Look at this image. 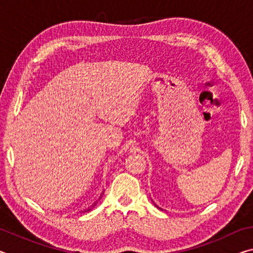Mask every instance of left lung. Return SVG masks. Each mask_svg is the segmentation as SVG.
Here are the masks:
<instances>
[{
  "mask_svg": "<svg viewBox=\"0 0 253 253\" xmlns=\"http://www.w3.org/2000/svg\"><path fill=\"white\" fill-rule=\"evenodd\" d=\"M156 207H157V205H156Z\"/></svg>",
  "mask_w": 253,
  "mask_h": 253,
  "instance_id": "8db88e82",
  "label": "left lung"
}]
</instances>
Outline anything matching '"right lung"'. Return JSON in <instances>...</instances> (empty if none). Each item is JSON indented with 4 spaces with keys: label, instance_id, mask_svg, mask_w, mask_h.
I'll list each match as a JSON object with an SVG mask.
<instances>
[{
    "label": "right lung",
    "instance_id": "1",
    "mask_svg": "<svg viewBox=\"0 0 253 253\" xmlns=\"http://www.w3.org/2000/svg\"><path fill=\"white\" fill-rule=\"evenodd\" d=\"M99 199H101V198H99ZM95 205H96V204H93V205H92V207H95ZM87 211H90V209H88V210H87Z\"/></svg>",
    "mask_w": 253,
    "mask_h": 253
}]
</instances>
